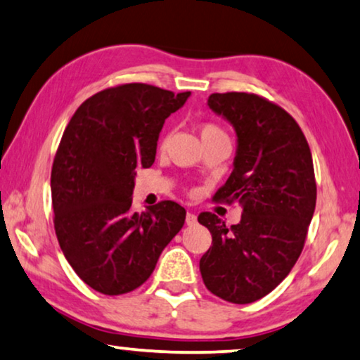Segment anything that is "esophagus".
<instances>
[{"instance_id": "esophagus-1", "label": "esophagus", "mask_w": 360, "mask_h": 360, "mask_svg": "<svg viewBox=\"0 0 360 360\" xmlns=\"http://www.w3.org/2000/svg\"><path fill=\"white\" fill-rule=\"evenodd\" d=\"M195 222H198V217H195V214H193V212L186 214V224H188V225H194Z\"/></svg>"}]
</instances>
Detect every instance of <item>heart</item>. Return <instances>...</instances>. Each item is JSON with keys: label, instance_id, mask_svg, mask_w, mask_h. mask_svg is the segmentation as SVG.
<instances>
[{"label": "heart", "instance_id": "obj_1", "mask_svg": "<svg viewBox=\"0 0 360 360\" xmlns=\"http://www.w3.org/2000/svg\"><path fill=\"white\" fill-rule=\"evenodd\" d=\"M199 135H200V140L204 141H209V140H214V138H220V136H225V133L220 130L217 124H212V123H202L199 127Z\"/></svg>", "mask_w": 360, "mask_h": 360}]
</instances>
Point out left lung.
I'll list each match as a JSON object with an SVG mask.
<instances>
[{
  "label": "left lung",
  "mask_w": 360,
  "mask_h": 360,
  "mask_svg": "<svg viewBox=\"0 0 360 360\" xmlns=\"http://www.w3.org/2000/svg\"><path fill=\"white\" fill-rule=\"evenodd\" d=\"M207 105L237 135L233 171L214 200H237L243 214L230 227L199 215L212 233L199 268L210 293L247 304L275 290L301 255L316 207L313 156L295 118L258 95L212 94Z\"/></svg>",
  "instance_id": "left-lung-1"
}]
</instances>
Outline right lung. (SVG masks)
<instances>
[{"label":"right lung","instance_id":"add662e5","mask_svg":"<svg viewBox=\"0 0 360 360\" xmlns=\"http://www.w3.org/2000/svg\"><path fill=\"white\" fill-rule=\"evenodd\" d=\"M191 92L124 84L92 95L67 124L51 174L56 236L90 288L123 295L141 286L183 229L172 200L131 212L138 167L155 162L165 120Z\"/></svg>","mask_w":360,"mask_h":360}]
</instances>
